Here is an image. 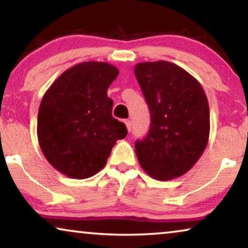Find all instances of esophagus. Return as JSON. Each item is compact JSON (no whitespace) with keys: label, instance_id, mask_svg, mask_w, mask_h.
I'll use <instances>...</instances> for the list:
<instances>
[{"label":"esophagus","instance_id":"obj_1","mask_svg":"<svg viewBox=\"0 0 248 248\" xmlns=\"http://www.w3.org/2000/svg\"><path fill=\"white\" fill-rule=\"evenodd\" d=\"M124 123H125V125H126L127 131L130 132V131H131V127H132V123H131V121H130V120H125V121H124Z\"/></svg>","mask_w":248,"mask_h":248}]
</instances>
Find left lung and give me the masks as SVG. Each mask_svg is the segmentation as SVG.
<instances>
[{
	"instance_id": "left-lung-1",
	"label": "left lung",
	"mask_w": 248,
	"mask_h": 248,
	"mask_svg": "<svg viewBox=\"0 0 248 248\" xmlns=\"http://www.w3.org/2000/svg\"><path fill=\"white\" fill-rule=\"evenodd\" d=\"M134 74L151 117L148 135L135 142V154L149 176L170 181L187 172L205 150L208 98L194 77L167 61L138 63Z\"/></svg>"
}]
</instances>
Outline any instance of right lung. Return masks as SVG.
I'll use <instances>...</instances> for the list:
<instances>
[{
	"label": "right lung",
	"instance_id": "1",
	"mask_svg": "<svg viewBox=\"0 0 248 248\" xmlns=\"http://www.w3.org/2000/svg\"><path fill=\"white\" fill-rule=\"evenodd\" d=\"M118 69L106 62H82L63 72L44 94L37 135L47 161L70 178L96 175L117 140L127 134L111 116L107 89Z\"/></svg>",
	"mask_w": 248,
	"mask_h": 248
}]
</instances>
